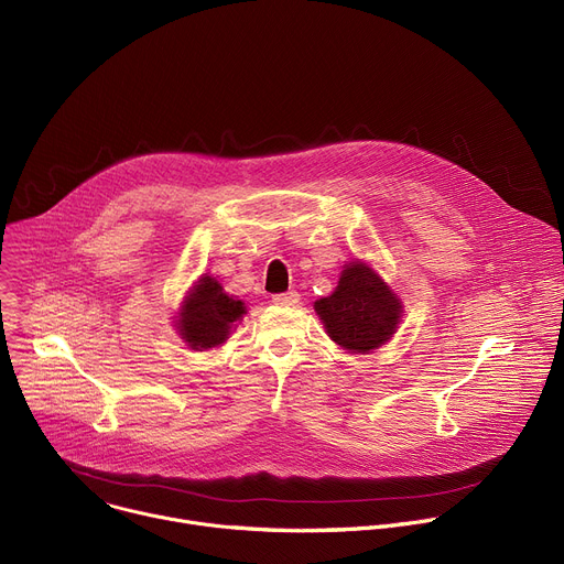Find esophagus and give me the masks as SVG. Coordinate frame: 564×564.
<instances>
[{"instance_id": "34e87169", "label": "esophagus", "mask_w": 564, "mask_h": 564, "mask_svg": "<svg viewBox=\"0 0 564 564\" xmlns=\"http://www.w3.org/2000/svg\"><path fill=\"white\" fill-rule=\"evenodd\" d=\"M272 303L276 305H296L299 303V292H283V294H274Z\"/></svg>"}]
</instances>
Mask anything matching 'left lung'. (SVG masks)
Here are the masks:
<instances>
[{
  "mask_svg": "<svg viewBox=\"0 0 564 564\" xmlns=\"http://www.w3.org/2000/svg\"><path fill=\"white\" fill-rule=\"evenodd\" d=\"M327 334L345 349L369 351L397 329L401 303L365 263H349L334 294L314 303Z\"/></svg>",
  "mask_w": 564,
  "mask_h": 564,
  "instance_id": "8db88e82",
  "label": "left lung"
}]
</instances>
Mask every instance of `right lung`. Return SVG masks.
<instances>
[{
  "label": "right lung",
  "instance_id": "obj_1",
  "mask_svg": "<svg viewBox=\"0 0 564 564\" xmlns=\"http://www.w3.org/2000/svg\"><path fill=\"white\" fill-rule=\"evenodd\" d=\"M243 314L241 301L228 296L213 276H204L181 310L178 332L193 349H208L224 343Z\"/></svg>",
  "mask_w": 564,
  "mask_h": 564
}]
</instances>
